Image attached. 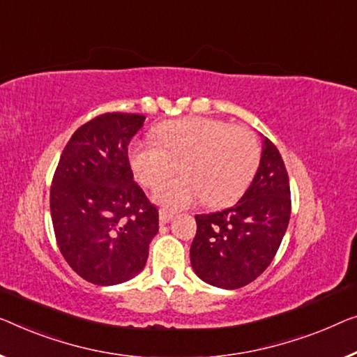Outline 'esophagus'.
Listing matches in <instances>:
<instances>
[{
	"instance_id": "1",
	"label": "esophagus",
	"mask_w": 357,
	"mask_h": 357,
	"mask_svg": "<svg viewBox=\"0 0 357 357\" xmlns=\"http://www.w3.org/2000/svg\"><path fill=\"white\" fill-rule=\"evenodd\" d=\"M173 216H174L173 211H168V210H165V208L158 211V218H160V225H167L169 220H173Z\"/></svg>"
}]
</instances>
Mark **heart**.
<instances>
[{"mask_svg": "<svg viewBox=\"0 0 357 357\" xmlns=\"http://www.w3.org/2000/svg\"><path fill=\"white\" fill-rule=\"evenodd\" d=\"M155 142H132L130 165L153 199L167 208H185L204 199L213 208L231 205L245 192L259 165L257 136L247 128L215 119L173 120L155 130Z\"/></svg>", "mask_w": 357, "mask_h": 357, "instance_id": "heart-1", "label": "heart"}]
</instances>
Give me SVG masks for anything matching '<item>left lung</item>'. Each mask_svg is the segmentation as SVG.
Returning a JSON list of instances; mask_svg holds the SVG:
<instances>
[{
	"label": "left lung",
	"instance_id": "left-lung-1",
	"mask_svg": "<svg viewBox=\"0 0 357 357\" xmlns=\"http://www.w3.org/2000/svg\"><path fill=\"white\" fill-rule=\"evenodd\" d=\"M290 183L284 160L268 137L258 172L231 208L197 215L190 245L194 273L206 284L236 290L263 274L290 221Z\"/></svg>",
	"mask_w": 357,
	"mask_h": 357
}]
</instances>
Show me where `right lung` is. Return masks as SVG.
<instances>
[{
    "label": "right lung",
    "instance_id": "add662e5",
    "mask_svg": "<svg viewBox=\"0 0 357 357\" xmlns=\"http://www.w3.org/2000/svg\"><path fill=\"white\" fill-rule=\"evenodd\" d=\"M139 114L112 112L73 132L51 185L56 241L68 266L96 285H116L144 269L158 210L132 179L128 144Z\"/></svg>",
    "mask_w": 357,
    "mask_h": 357
}]
</instances>
